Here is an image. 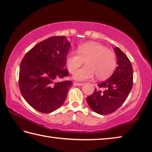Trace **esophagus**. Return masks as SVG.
<instances>
[{
  "label": "esophagus",
  "mask_w": 152,
  "mask_h": 152,
  "mask_svg": "<svg viewBox=\"0 0 152 152\" xmlns=\"http://www.w3.org/2000/svg\"><path fill=\"white\" fill-rule=\"evenodd\" d=\"M74 85L75 86H81L83 85V83H79V82H74Z\"/></svg>",
  "instance_id": "1"
}]
</instances>
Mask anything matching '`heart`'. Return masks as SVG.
Instances as JSON below:
<instances>
[{"mask_svg": "<svg viewBox=\"0 0 152 152\" xmlns=\"http://www.w3.org/2000/svg\"><path fill=\"white\" fill-rule=\"evenodd\" d=\"M85 61L86 66L75 70ZM66 66L74 78L84 81L91 78L96 74L97 78H108L113 73L117 65L116 56L113 51L96 42H87L80 45L77 52L71 50L66 58Z\"/></svg>", "mask_w": 152, "mask_h": 152, "instance_id": "1", "label": "heart"}]
</instances>
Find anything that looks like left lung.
<instances>
[{
  "label": "left lung",
  "mask_w": 152,
  "mask_h": 152,
  "mask_svg": "<svg viewBox=\"0 0 152 152\" xmlns=\"http://www.w3.org/2000/svg\"><path fill=\"white\" fill-rule=\"evenodd\" d=\"M114 50L117 64L114 73L106 81L98 84L87 102L94 112L109 115L115 112L125 102L133 85V69L129 58L118 47Z\"/></svg>",
  "instance_id": "8db88e82"
}]
</instances>
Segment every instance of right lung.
I'll return each mask as SVG.
<instances>
[{
  "instance_id": "1",
  "label": "right lung",
  "mask_w": 152,
  "mask_h": 152,
  "mask_svg": "<svg viewBox=\"0 0 152 152\" xmlns=\"http://www.w3.org/2000/svg\"><path fill=\"white\" fill-rule=\"evenodd\" d=\"M70 43L65 36L49 37L31 49L21 62L19 88L29 105L43 113L58 109L72 82L58 80L69 76L66 65Z\"/></svg>"
}]
</instances>
